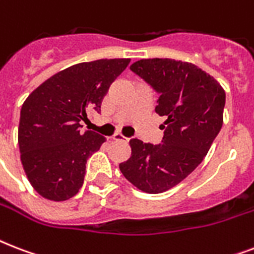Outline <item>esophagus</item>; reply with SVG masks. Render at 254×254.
I'll list each match as a JSON object with an SVG mask.
<instances>
[{
	"label": "esophagus",
	"instance_id": "esophagus-1",
	"mask_svg": "<svg viewBox=\"0 0 254 254\" xmlns=\"http://www.w3.org/2000/svg\"><path fill=\"white\" fill-rule=\"evenodd\" d=\"M112 141H115V142H127V137H124L123 134H113L112 135Z\"/></svg>",
	"mask_w": 254,
	"mask_h": 254
}]
</instances>
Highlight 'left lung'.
I'll list each match as a JSON object with an SVG mask.
<instances>
[{"label": "left lung", "mask_w": 254, "mask_h": 254, "mask_svg": "<svg viewBox=\"0 0 254 254\" xmlns=\"http://www.w3.org/2000/svg\"><path fill=\"white\" fill-rule=\"evenodd\" d=\"M159 93L155 113L165 117L162 143L131 138L130 158L120 171L146 193L179 185L201 163L223 127L225 91L209 73L189 62L141 59L130 65Z\"/></svg>", "instance_id": "8db88e82"}]
</instances>
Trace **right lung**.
Returning a JSON list of instances; mask_svg holds the SVG:
<instances>
[{"instance_id":"obj_1","label":"right lung","mask_w":254,"mask_h":254,"mask_svg":"<svg viewBox=\"0 0 254 254\" xmlns=\"http://www.w3.org/2000/svg\"><path fill=\"white\" fill-rule=\"evenodd\" d=\"M130 59H99L77 63L43 81L21 109L18 145L30 185L42 197L64 201L83 186L89 155L107 139L80 130V121L101 101Z\"/></svg>"}]
</instances>
